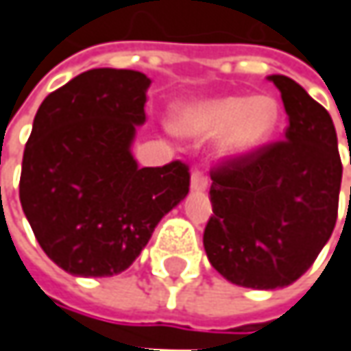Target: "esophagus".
<instances>
[{"instance_id": "obj_1", "label": "esophagus", "mask_w": 351, "mask_h": 351, "mask_svg": "<svg viewBox=\"0 0 351 351\" xmlns=\"http://www.w3.org/2000/svg\"><path fill=\"white\" fill-rule=\"evenodd\" d=\"M208 186V178L205 176L203 171H199V169H195L193 171V175H191V189L193 191H197V193H203V191H207Z\"/></svg>"}]
</instances>
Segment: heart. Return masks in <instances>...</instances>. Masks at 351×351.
Returning <instances> with one entry per match:
<instances>
[{
  "label": "heart",
  "instance_id": "b5f03b06",
  "mask_svg": "<svg viewBox=\"0 0 351 351\" xmlns=\"http://www.w3.org/2000/svg\"><path fill=\"white\" fill-rule=\"evenodd\" d=\"M279 120V106L271 96H221L180 106L173 126L195 138L221 134L219 150L225 158H245L265 146Z\"/></svg>",
  "mask_w": 351,
  "mask_h": 351
}]
</instances>
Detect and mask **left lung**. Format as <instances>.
I'll list each match as a JSON object with an SVG mask.
<instances>
[{"label": "left lung", "instance_id": "left-lung-1", "mask_svg": "<svg viewBox=\"0 0 351 351\" xmlns=\"http://www.w3.org/2000/svg\"><path fill=\"white\" fill-rule=\"evenodd\" d=\"M289 126L285 138L210 171L208 261L241 287L277 289L300 279L332 237L341 160L330 112L298 82L269 76Z\"/></svg>", "mask_w": 351, "mask_h": 351}]
</instances>
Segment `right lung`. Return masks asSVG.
Returning <instances> with one entry per match:
<instances>
[{
	"label": "right lung",
	"instance_id": "right-lung-1",
	"mask_svg": "<svg viewBox=\"0 0 351 351\" xmlns=\"http://www.w3.org/2000/svg\"><path fill=\"white\" fill-rule=\"evenodd\" d=\"M150 78L96 68L46 96L21 162L19 201L49 259L78 277L128 269L189 193V167L141 169L130 152Z\"/></svg>",
	"mask_w": 351,
	"mask_h": 351
}]
</instances>
